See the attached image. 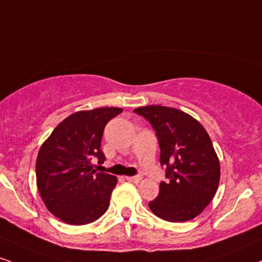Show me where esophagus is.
<instances>
[{
    "mask_svg": "<svg viewBox=\"0 0 262 262\" xmlns=\"http://www.w3.org/2000/svg\"><path fill=\"white\" fill-rule=\"evenodd\" d=\"M125 179L130 183H139L141 181V177L140 176H137V177H125Z\"/></svg>",
    "mask_w": 262,
    "mask_h": 262,
    "instance_id": "esophagus-1",
    "label": "esophagus"
}]
</instances>
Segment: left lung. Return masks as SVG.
I'll list each match as a JSON object with an SVG mask.
<instances>
[{
    "label": "left lung",
    "instance_id": "obj_1",
    "mask_svg": "<svg viewBox=\"0 0 262 262\" xmlns=\"http://www.w3.org/2000/svg\"><path fill=\"white\" fill-rule=\"evenodd\" d=\"M152 125L159 139L166 181L149 207L168 222H185L203 212L220 183V161L205 128L188 113L151 105L135 108Z\"/></svg>",
    "mask_w": 262,
    "mask_h": 262
}]
</instances>
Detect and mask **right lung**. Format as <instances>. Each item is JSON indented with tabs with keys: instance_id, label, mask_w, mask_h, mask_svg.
Wrapping results in <instances>:
<instances>
[{
	"instance_id": "obj_1",
	"label": "right lung",
	"mask_w": 262,
	"mask_h": 262,
	"mask_svg": "<svg viewBox=\"0 0 262 262\" xmlns=\"http://www.w3.org/2000/svg\"><path fill=\"white\" fill-rule=\"evenodd\" d=\"M123 111L118 107L79 111L68 116L41 145L36 184L47 210L68 225L96 221L106 212L117 178L96 172L91 160L105 161L103 129Z\"/></svg>"
}]
</instances>
